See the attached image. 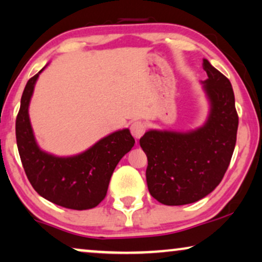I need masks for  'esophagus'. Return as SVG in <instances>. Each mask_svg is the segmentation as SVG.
I'll return each mask as SVG.
<instances>
[{
    "mask_svg": "<svg viewBox=\"0 0 262 262\" xmlns=\"http://www.w3.org/2000/svg\"><path fill=\"white\" fill-rule=\"evenodd\" d=\"M145 124L143 122H134L131 124L130 126V130H131V134L132 136L136 139H139L142 136L144 135V132H145Z\"/></svg>",
    "mask_w": 262,
    "mask_h": 262,
    "instance_id": "esophagus-1",
    "label": "esophagus"
}]
</instances>
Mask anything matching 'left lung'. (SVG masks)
<instances>
[{"label":"left lung","instance_id":"obj_1","mask_svg":"<svg viewBox=\"0 0 262 262\" xmlns=\"http://www.w3.org/2000/svg\"><path fill=\"white\" fill-rule=\"evenodd\" d=\"M202 87L209 115L190 131L149 130L139 144L147 157L146 183L151 196L166 206L194 203L220 184L232 159L238 117L230 81L207 59Z\"/></svg>","mask_w":262,"mask_h":262}]
</instances>
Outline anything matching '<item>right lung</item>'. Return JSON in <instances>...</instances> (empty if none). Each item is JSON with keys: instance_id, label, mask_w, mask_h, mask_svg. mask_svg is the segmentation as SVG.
Segmentation results:
<instances>
[{"instance_id": "obj_1", "label": "right lung", "mask_w": 262, "mask_h": 262, "mask_svg": "<svg viewBox=\"0 0 262 262\" xmlns=\"http://www.w3.org/2000/svg\"><path fill=\"white\" fill-rule=\"evenodd\" d=\"M30 78L16 118L18 154L30 184L49 202L74 210L97 207L105 199L117 164L135 145L128 128L112 132L84 152L60 157L37 145L29 119V103L41 72Z\"/></svg>"}]
</instances>
